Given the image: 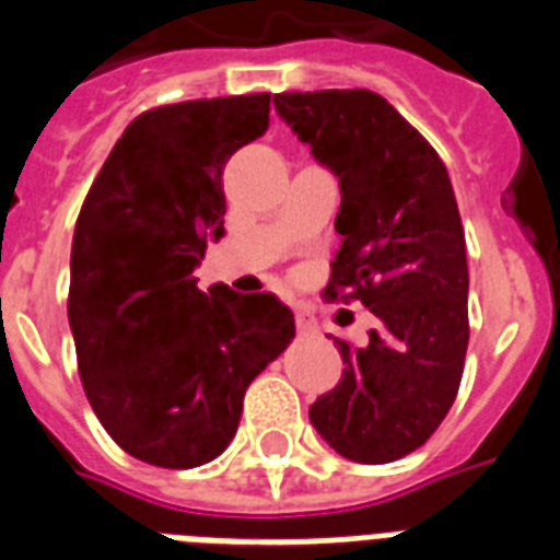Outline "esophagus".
Masks as SVG:
<instances>
[{
  "mask_svg": "<svg viewBox=\"0 0 560 560\" xmlns=\"http://www.w3.org/2000/svg\"><path fill=\"white\" fill-rule=\"evenodd\" d=\"M295 327H299L302 334H313V330H316V319L311 316V311L295 307Z\"/></svg>",
  "mask_w": 560,
  "mask_h": 560,
  "instance_id": "34e87169",
  "label": "esophagus"
}]
</instances>
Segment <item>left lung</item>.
Returning a JSON list of instances; mask_svg holds the SVG:
<instances>
[{
  "label": "left lung",
  "instance_id": "left-lung-1",
  "mask_svg": "<svg viewBox=\"0 0 560 560\" xmlns=\"http://www.w3.org/2000/svg\"><path fill=\"white\" fill-rule=\"evenodd\" d=\"M272 106L339 180L327 299L376 316L362 348L334 339L342 380L311 406L313 429L353 463H390L434 434L460 388L469 267L445 163L383 94L293 91Z\"/></svg>",
  "mask_w": 560,
  "mask_h": 560
}]
</instances>
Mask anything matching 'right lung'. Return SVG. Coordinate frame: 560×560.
<instances>
[{"mask_svg": "<svg viewBox=\"0 0 560 560\" xmlns=\"http://www.w3.org/2000/svg\"><path fill=\"white\" fill-rule=\"evenodd\" d=\"M270 126V94L189 100L126 126L71 244L68 325L85 397L122 452L163 469L215 460L244 390L295 336L272 293H203L224 238V163Z\"/></svg>", "mask_w": 560, "mask_h": 560, "instance_id": "right-lung-1", "label": "right lung"}]
</instances>
